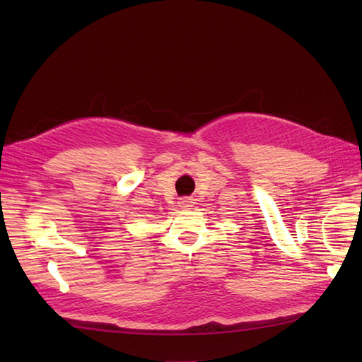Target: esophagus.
I'll return each instance as SVG.
<instances>
[{
  "instance_id": "obj_1",
  "label": "esophagus",
  "mask_w": 362,
  "mask_h": 362,
  "mask_svg": "<svg viewBox=\"0 0 362 362\" xmlns=\"http://www.w3.org/2000/svg\"><path fill=\"white\" fill-rule=\"evenodd\" d=\"M180 206H182V209H189V206H191V199H182Z\"/></svg>"
}]
</instances>
